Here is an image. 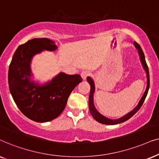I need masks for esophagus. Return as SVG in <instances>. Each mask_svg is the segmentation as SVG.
<instances>
[{
  "instance_id": "1",
  "label": "esophagus",
  "mask_w": 159,
  "mask_h": 159,
  "mask_svg": "<svg viewBox=\"0 0 159 159\" xmlns=\"http://www.w3.org/2000/svg\"><path fill=\"white\" fill-rule=\"evenodd\" d=\"M89 75H90V72L88 71V70H84V71H82L81 73V77L84 80H85L86 78H87Z\"/></svg>"
}]
</instances>
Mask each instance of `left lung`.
<instances>
[{
	"label": "left lung",
	"mask_w": 159,
	"mask_h": 159,
	"mask_svg": "<svg viewBox=\"0 0 159 159\" xmlns=\"http://www.w3.org/2000/svg\"><path fill=\"white\" fill-rule=\"evenodd\" d=\"M134 46H136V48L138 49L139 52V57H140V60L142 62V64L143 65L144 69L145 70L146 73H147V88H146V90L145 93H144L143 96L142 97V98L140 100H139L138 105L137 106L135 107V108L132 111H131L130 113H129L128 114H126V116H124V117L119 118V119H116V120H111V119H108V118L104 117L103 116H102L100 113H99L97 111V110L95 109L94 105V102H93V94H94V84L93 82L92 79L89 77L87 78V81L89 83L90 86H91V90H90V94H89V111L92 116H93V118H94L97 121H98L99 123H101V124H106V125H114V124H120V123L124 122L126 120H127L129 119L131 117H132L134 115L135 113H137V111L140 109V107L143 105L144 101L146 98V96H147L148 92V89H149V86H150V77H149V70H148V67L147 63H146L145 59V55H144V53L142 50V48L140 47V46L139 45L138 43H137L136 41L134 42Z\"/></svg>",
	"instance_id": "obj_1"
}]
</instances>
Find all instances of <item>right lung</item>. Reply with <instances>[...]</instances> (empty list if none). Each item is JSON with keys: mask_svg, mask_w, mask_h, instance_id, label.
Here are the masks:
<instances>
[{"mask_svg": "<svg viewBox=\"0 0 159 159\" xmlns=\"http://www.w3.org/2000/svg\"><path fill=\"white\" fill-rule=\"evenodd\" d=\"M57 46L48 39L29 40L16 48L8 69L10 92L20 111L36 122L50 121L62 113L68 97L83 81L81 75L61 73L49 83L39 86L30 81L33 55L44 50L54 51Z\"/></svg>", "mask_w": 159, "mask_h": 159, "instance_id": "obj_1", "label": "right lung"}]
</instances>
